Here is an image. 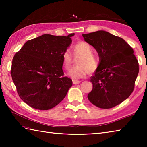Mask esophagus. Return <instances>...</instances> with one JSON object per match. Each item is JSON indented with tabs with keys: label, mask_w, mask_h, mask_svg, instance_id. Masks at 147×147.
<instances>
[{
	"label": "esophagus",
	"mask_w": 147,
	"mask_h": 147,
	"mask_svg": "<svg viewBox=\"0 0 147 147\" xmlns=\"http://www.w3.org/2000/svg\"><path fill=\"white\" fill-rule=\"evenodd\" d=\"M73 83L74 84H75V85H76V84H78L80 83V81L76 80H73Z\"/></svg>",
	"instance_id": "1"
}]
</instances>
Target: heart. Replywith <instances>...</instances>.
Listing matches in <instances>:
<instances>
[{
    "mask_svg": "<svg viewBox=\"0 0 147 147\" xmlns=\"http://www.w3.org/2000/svg\"><path fill=\"white\" fill-rule=\"evenodd\" d=\"M72 54L74 58H78L76 61L78 66L74 67L68 72L67 75L74 80H78L85 77L88 73H93L96 71L99 66V61L93 54V48L85 41L76 43L72 49ZM73 63V56L68 51L62 54V65L65 70L71 68Z\"/></svg>",
    "mask_w": 147,
    "mask_h": 147,
    "instance_id": "1",
    "label": "heart"
}]
</instances>
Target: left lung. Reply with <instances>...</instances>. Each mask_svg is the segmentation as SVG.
<instances>
[{
  "label": "left lung",
  "mask_w": 147,
  "mask_h": 147,
  "mask_svg": "<svg viewBox=\"0 0 147 147\" xmlns=\"http://www.w3.org/2000/svg\"><path fill=\"white\" fill-rule=\"evenodd\" d=\"M82 36L96 49L100 58L98 67L91 77L93 89L88 95L89 100L100 108L115 107L134 91L139 73L134 50L123 39L106 31Z\"/></svg>",
  "instance_id": "obj_1"
}]
</instances>
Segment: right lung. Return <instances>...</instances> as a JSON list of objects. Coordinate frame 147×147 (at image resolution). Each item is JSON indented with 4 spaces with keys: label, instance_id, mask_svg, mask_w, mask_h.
I'll use <instances>...</instances> for the list:
<instances>
[{
    "label": "right lung",
    "instance_id": "obj_1",
    "mask_svg": "<svg viewBox=\"0 0 147 147\" xmlns=\"http://www.w3.org/2000/svg\"><path fill=\"white\" fill-rule=\"evenodd\" d=\"M44 34L26 41L12 60L11 75L19 97L32 108L51 109L65 97L73 85L64 76L62 54L71 37Z\"/></svg>",
    "mask_w": 147,
    "mask_h": 147
}]
</instances>
